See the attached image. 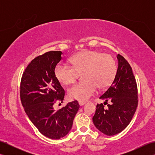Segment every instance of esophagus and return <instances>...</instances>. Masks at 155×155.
Segmentation results:
<instances>
[{
	"mask_svg": "<svg viewBox=\"0 0 155 155\" xmlns=\"http://www.w3.org/2000/svg\"><path fill=\"white\" fill-rule=\"evenodd\" d=\"M85 103H86V102L85 101H78V104H79V105L80 106H82V105H83V104H84Z\"/></svg>",
	"mask_w": 155,
	"mask_h": 155,
	"instance_id": "obj_1",
	"label": "esophagus"
}]
</instances>
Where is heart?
<instances>
[{
	"instance_id": "1",
	"label": "heart",
	"mask_w": 155,
	"mask_h": 155,
	"mask_svg": "<svg viewBox=\"0 0 155 155\" xmlns=\"http://www.w3.org/2000/svg\"><path fill=\"white\" fill-rule=\"evenodd\" d=\"M71 66L58 63L54 68V75L62 84L74 83L83 74L84 80L74 84L68 90L71 98L81 101L88 100L97 92V87L105 88L114 80L117 73L115 61L110 54L94 51H84L70 59Z\"/></svg>"
}]
</instances>
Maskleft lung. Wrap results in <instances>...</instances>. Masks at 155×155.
I'll return each instance as SVG.
<instances>
[{"mask_svg": "<svg viewBox=\"0 0 155 155\" xmlns=\"http://www.w3.org/2000/svg\"><path fill=\"white\" fill-rule=\"evenodd\" d=\"M118 68L110 86L99 97L104 100L97 104L93 121L97 129L108 136L120 133L134 116L138 105V91L132 68L123 56L118 54ZM109 101L110 104L107 102ZM107 104V108L104 105Z\"/></svg>", "mask_w": 155, "mask_h": 155, "instance_id": "8db88e82", "label": "left lung"}]
</instances>
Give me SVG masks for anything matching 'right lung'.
<instances>
[{
  "label": "right lung",
  "mask_w": 155,
  "mask_h": 155,
  "mask_svg": "<svg viewBox=\"0 0 155 155\" xmlns=\"http://www.w3.org/2000/svg\"><path fill=\"white\" fill-rule=\"evenodd\" d=\"M61 51H49L32 60L23 72L20 96L29 119L42 134L51 139L64 137L71 130L80 106L77 101L56 110L53 104L62 103L64 91L54 75Z\"/></svg>",
  "instance_id": "right-lung-1"
}]
</instances>
